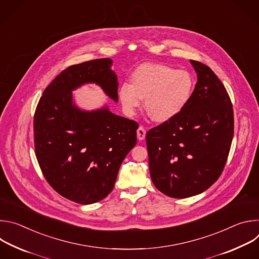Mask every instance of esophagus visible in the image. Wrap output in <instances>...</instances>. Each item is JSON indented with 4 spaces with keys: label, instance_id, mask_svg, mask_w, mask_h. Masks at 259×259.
<instances>
[{
    "label": "esophagus",
    "instance_id": "obj_1",
    "mask_svg": "<svg viewBox=\"0 0 259 259\" xmlns=\"http://www.w3.org/2000/svg\"><path fill=\"white\" fill-rule=\"evenodd\" d=\"M145 134H146L145 128L142 127V126H139L138 129H137V138L139 140H143L145 138Z\"/></svg>",
    "mask_w": 259,
    "mask_h": 259
}]
</instances>
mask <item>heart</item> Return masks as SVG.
<instances>
[{"label":"heart","instance_id":"b5f03b06","mask_svg":"<svg viewBox=\"0 0 259 259\" xmlns=\"http://www.w3.org/2000/svg\"><path fill=\"white\" fill-rule=\"evenodd\" d=\"M194 87L191 73L163 64H143L132 73L131 84L123 83L119 98L126 112L134 114L145 98V108L157 122L175 117L189 101Z\"/></svg>","mask_w":259,"mask_h":259}]
</instances>
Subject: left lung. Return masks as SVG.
Instances as JSON below:
<instances>
[{"mask_svg": "<svg viewBox=\"0 0 259 259\" xmlns=\"http://www.w3.org/2000/svg\"><path fill=\"white\" fill-rule=\"evenodd\" d=\"M198 82L189 101L172 119L146 133L155 187L184 199L209 189L224 171L234 136L230 95L202 62L191 60Z\"/></svg>", "mask_w": 259, "mask_h": 259, "instance_id": "left-lung-1", "label": "left lung"}]
</instances>
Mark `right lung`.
I'll return each mask as SVG.
<instances>
[{"label":"right lung","mask_w":259,"mask_h":259,"mask_svg":"<svg viewBox=\"0 0 259 259\" xmlns=\"http://www.w3.org/2000/svg\"><path fill=\"white\" fill-rule=\"evenodd\" d=\"M112 60L71 65L44 90L33 116L34 153L42 173L60 196L88 205L113 191L120 166L136 144L138 123L104 107L84 112L72 103L71 90L99 85L118 101Z\"/></svg>","instance_id":"right-lung-1"}]
</instances>
